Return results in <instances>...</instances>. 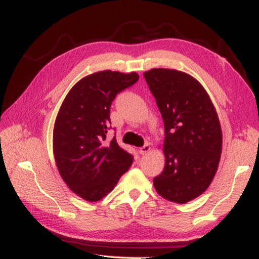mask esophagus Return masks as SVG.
<instances>
[{
  "mask_svg": "<svg viewBox=\"0 0 259 259\" xmlns=\"http://www.w3.org/2000/svg\"><path fill=\"white\" fill-rule=\"evenodd\" d=\"M150 150H151L150 146H148V145H144L143 147L139 148V153H140V154H142V155H145L146 153L150 152Z\"/></svg>",
  "mask_w": 259,
  "mask_h": 259,
  "instance_id": "1",
  "label": "esophagus"
}]
</instances>
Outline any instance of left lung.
<instances>
[{
  "mask_svg": "<svg viewBox=\"0 0 259 259\" xmlns=\"http://www.w3.org/2000/svg\"><path fill=\"white\" fill-rule=\"evenodd\" d=\"M144 77L164 122V169L153 179L156 192L186 203L207 190L222 154V129L207 91L188 74L153 68Z\"/></svg>",
  "mask_w": 259,
  "mask_h": 259,
  "instance_id": "1",
  "label": "left lung"
}]
</instances>
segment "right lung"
<instances>
[{"mask_svg":"<svg viewBox=\"0 0 259 259\" xmlns=\"http://www.w3.org/2000/svg\"><path fill=\"white\" fill-rule=\"evenodd\" d=\"M137 73L102 71L78 81L61 104L54 128V155L60 176L90 202L107 195L128 171L134 156L106 139L116 95L138 81Z\"/></svg>","mask_w":259,"mask_h":259,"instance_id":"1","label":"right lung"}]
</instances>
